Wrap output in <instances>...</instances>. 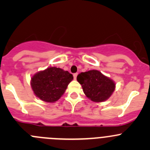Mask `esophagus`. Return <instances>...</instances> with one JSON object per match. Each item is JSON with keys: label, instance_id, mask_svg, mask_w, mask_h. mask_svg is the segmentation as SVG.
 Returning a JSON list of instances; mask_svg holds the SVG:
<instances>
[{"label": "esophagus", "instance_id": "obj_1", "mask_svg": "<svg viewBox=\"0 0 150 150\" xmlns=\"http://www.w3.org/2000/svg\"><path fill=\"white\" fill-rule=\"evenodd\" d=\"M77 75H78V73H75L73 75V77H74V79L75 80H76V78H77Z\"/></svg>", "mask_w": 150, "mask_h": 150}]
</instances>
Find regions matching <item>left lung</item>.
Here are the masks:
<instances>
[{"label":"left lung","mask_w":150,"mask_h":150,"mask_svg":"<svg viewBox=\"0 0 150 150\" xmlns=\"http://www.w3.org/2000/svg\"><path fill=\"white\" fill-rule=\"evenodd\" d=\"M85 95L94 102L107 100L115 89V83L99 70L92 69L81 72L77 76Z\"/></svg>","instance_id":"obj_1"}]
</instances>
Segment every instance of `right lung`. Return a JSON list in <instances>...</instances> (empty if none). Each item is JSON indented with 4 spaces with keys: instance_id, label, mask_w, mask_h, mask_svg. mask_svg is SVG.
<instances>
[{
    "instance_id": "1",
    "label": "right lung",
    "mask_w": 150,
    "mask_h": 150,
    "mask_svg": "<svg viewBox=\"0 0 150 150\" xmlns=\"http://www.w3.org/2000/svg\"><path fill=\"white\" fill-rule=\"evenodd\" d=\"M72 80L73 76L68 71L50 67L34 74L30 85L38 98L43 102L53 103L62 97Z\"/></svg>"
}]
</instances>
